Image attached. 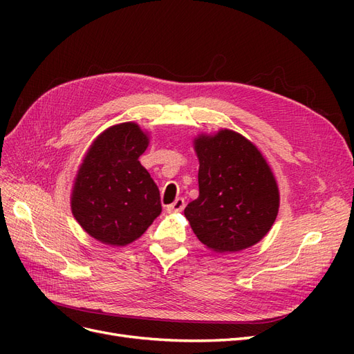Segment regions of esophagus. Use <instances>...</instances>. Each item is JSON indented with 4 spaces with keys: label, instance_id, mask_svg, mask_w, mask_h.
I'll return each instance as SVG.
<instances>
[{
    "label": "esophagus",
    "instance_id": "1",
    "mask_svg": "<svg viewBox=\"0 0 354 354\" xmlns=\"http://www.w3.org/2000/svg\"><path fill=\"white\" fill-rule=\"evenodd\" d=\"M183 208H185V199L183 198H177L173 203L167 205L168 212H180V211H183Z\"/></svg>",
    "mask_w": 354,
    "mask_h": 354
}]
</instances>
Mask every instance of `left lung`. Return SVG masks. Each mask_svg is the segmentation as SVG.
<instances>
[{
    "instance_id": "obj_1",
    "label": "left lung",
    "mask_w": 354,
    "mask_h": 354,
    "mask_svg": "<svg viewBox=\"0 0 354 354\" xmlns=\"http://www.w3.org/2000/svg\"><path fill=\"white\" fill-rule=\"evenodd\" d=\"M199 196L185 209L198 239L214 252H236L259 243L279 211V189L263 153L242 134H199Z\"/></svg>"
}]
</instances>
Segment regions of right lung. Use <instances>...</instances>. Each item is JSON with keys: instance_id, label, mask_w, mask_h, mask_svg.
<instances>
[{"instance_id": "add662e5", "label": "right lung", "mask_w": 354, "mask_h": 354, "mask_svg": "<svg viewBox=\"0 0 354 354\" xmlns=\"http://www.w3.org/2000/svg\"><path fill=\"white\" fill-rule=\"evenodd\" d=\"M149 140L138 124H116L95 137L84 155L71 208L80 226L102 243L134 242L162 211L159 189L138 160Z\"/></svg>"}]
</instances>
